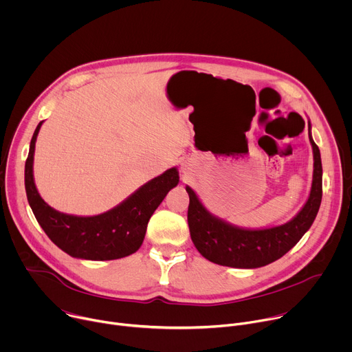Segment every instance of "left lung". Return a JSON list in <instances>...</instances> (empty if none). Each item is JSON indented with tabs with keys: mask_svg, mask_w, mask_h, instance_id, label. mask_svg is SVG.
I'll use <instances>...</instances> for the list:
<instances>
[{
	"mask_svg": "<svg viewBox=\"0 0 352 352\" xmlns=\"http://www.w3.org/2000/svg\"><path fill=\"white\" fill-rule=\"evenodd\" d=\"M314 148V181L308 202L291 221L266 230H242L212 216L199 202L196 193L189 195L188 226L193 245L208 261L230 267L255 269L266 266L296 245L311 228L322 202V160L318 144L311 136Z\"/></svg>",
	"mask_w": 352,
	"mask_h": 352,
	"instance_id": "1",
	"label": "left lung"
}]
</instances>
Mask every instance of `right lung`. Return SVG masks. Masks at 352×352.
<instances>
[{
	"label": "right lung",
	"mask_w": 352,
	"mask_h": 352,
	"mask_svg": "<svg viewBox=\"0 0 352 352\" xmlns=\"http://www.w3.org/2000/svg\"><path fill=\"white\" fill-rule=\"evenodd\" d=\"M40 126L41 122L30 140L25 164V188L33 214L47 236L64 252L79 259L114 261L136 252L150 217L179 181L177 168H170L148 181L107 213L93 217L64 214L44 202L33 181V153Z\"/></svg>",
	"instance_id": "obj_1"
}]
</instances>
